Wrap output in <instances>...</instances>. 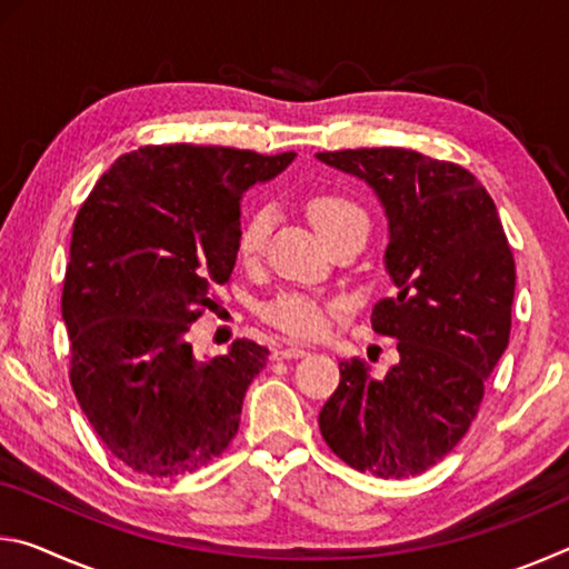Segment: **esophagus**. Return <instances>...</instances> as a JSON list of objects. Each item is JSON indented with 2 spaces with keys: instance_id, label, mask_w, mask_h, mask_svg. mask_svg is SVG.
<instances>
[{
  "instance_id": "34e87169",
  "label": "esophagus",
  "mask_w": 569,
  "mask_h": 569,
  "mask_svg": "<svg viewBox=\"0 0 569 569\" xmlns=\"http://www.w3.org/2000/svg\"><path fill=\"white\" fill-rule=\"evenodd\" d=\"M301 356H306L301 346H278L273 349V359H301Z\"/></svg>"
}]
</instances>
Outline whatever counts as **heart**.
Returning <instances> with one entry per match:
<instances>
[{
    "label": "heart",
    "instance_id": "heart-1",
    "mask_svg": "<svg viewBox=\"0 0 569 569\" xmlns=\"http://www.w3.org/2000/svg\"><path fill=\"white\" fill-rule=\"evenodd\" d=\"M308 218L316 226V230L329 240L336 230L343 228L351 220H366L361 206L341 192H313L306 203ZM273 228V210L268 206H258L250 210L243 218V223L238 228L236 248L238 256L243 261H253L263 253ZM343 303L339 298H326L306 291H283L273 296L271 301L261 306V313L268 323H273L276 329H281L288 336L296 339H316L326 331V326L339 313Z\"/></svg>",
    "mask_w": 569,
    "mask_h": 569
}]
</instances>
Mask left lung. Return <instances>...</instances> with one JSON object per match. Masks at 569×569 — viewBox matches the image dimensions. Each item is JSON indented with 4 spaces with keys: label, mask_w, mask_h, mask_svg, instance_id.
I'll list each match as a JSON object with an SVG mask.
<instances>
[{
    "label": "left lung",
    "mask_w": 569,
    "mask_h": 569,
    "mask_svg": "<svg viewBox=\"0 0 569 569\" xmlns=\"http://www.w3.org/2000/svg\"><path fill=\"white\" fill-rule=\"evenodd\" d=\"M377 190L389 216L387 271L397 293L371 329L397 339L399 363L373 379L361 356L319 413L326 445L381 479L417 477L477 419L509 343L515 256L495 200L467 168L403 148L319 152Z\"/></svg>",
    "instance_id": "left-lung-1"
}]
</instances>
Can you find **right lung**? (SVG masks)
Listing matches in <instances>:
<instances>
[{
  "mask_svg": "<svg viewBox=\"0 0 569 569\" xmlns=\"http://www.w3.org/2000/svg\"><path fill=\"white\" fill-rule=\"evenodd\" d=\"M293 156L146 146L104 170L74 218L62 286L70 383L102 445L140 475L196 471L236 437L268 349L236 339L200 361L188 336L236 266L246 188Z\"/></svg>",
  "mask_w": 569,
  "mask_h": 569,
  "instance_id": "obj_1",
  "label": "right lung"
}]
</instances>
